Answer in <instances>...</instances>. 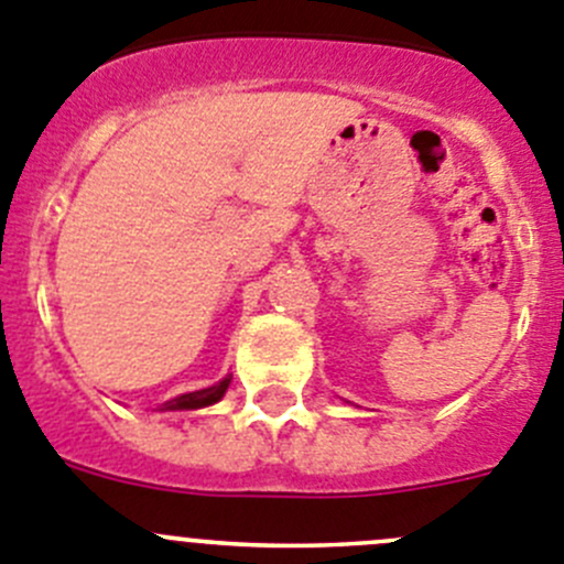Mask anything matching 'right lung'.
Returning <instances> with one entry per match:
<instances>
[{"label": "right lung", "mask_w": 564, "mask_h": 564, "mask_svg": "<svg viewBox=\"0 0 564 564\" xmlns=\"http://www.w3.org/2000/svg\"><path fill=\"white\" fill-rule=\"evenodd\" d=\"M230 378H234V376H225L223 381H217V383H214V387L197 389V392L177 394V398H172V401L161 403V406H158V412H194V409L214 406V403L223 401L225 392H228Z\"/></svg>", "instance_id": "1"}]
</instances>
